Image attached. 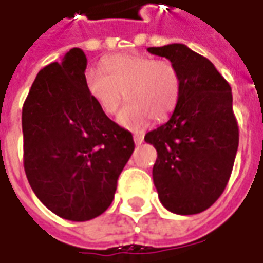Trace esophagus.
I'll return each instance as SVG.
<instances>
[{
	"label": "esophagus",
	"mask_w": 263,
	"mask_h": 263,
	"mask_svg": "<svg viewBox=\"0 0 263 263\" xmlns=\"http://www.w3.org/2000/svg\"><path fill=\"white\" fill-rule=\"evenodd\" d=\"M134 141H135V144L137 145H141L144 142V135L142 134H134Z\"/></svg>",
	"instance_id": "1"
}]
</instances>
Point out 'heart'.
I'll return each mask as SVG.
<instances>
[{
    "label": "heart",
    "mask_w": 263,
    "mask_h": 263,
    "mask_svg": "<svg viewBox=\"0 0 263 263\" xmlns=\"http://www.w3.org/2000/svg\"><path fill=\"white\" fill-rule=\"evenodd\" d=\"M102 69L89 68L85 87L93 102L105 115L118 111L125 97L129 101L118 115L128 129L144 128L149 118L165 121L175 111L181 98L182 80L170 60L149 55L115 54L102 62Z\"/></svg>",
    "instance_id": "obj_1"
}]
</instances>
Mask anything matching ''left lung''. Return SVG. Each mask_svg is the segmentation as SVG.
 Segmentation results:
<instances>
[{"label": "left lung", "instance_id": "left-lung-1", "mask_svg": "<svg viewBox=\"0 0 263 263\" xmlns=\"http://www.w3.org/2000/svg\"><path fill=\"white\" fill-rule=\"evenodd\" d=\"M181 74V98L166 124L145 135L158 158L152 178L159 201L178 215L208 209L227 186L239 144L232 89L208 58L183 44L151 47Z\"/></svg>", "mask_w": 263, "mask_h": 263}]
</instances>
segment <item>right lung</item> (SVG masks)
<instances>
[{
	"instance_id": "1",
	"label": "right lung",
	"mask_w": 263,
	"mask_h": 263,
	"mask_svg": "<svg viewBox=\"0 0 263 263\" xmlns=\"http://www.w3.org/2000/svg\"><path fill=\"white\" fill-rule=\"evenodd\" d=\"M87 57L72 48L36 75L23 106L24 170L36 198L64 219L104 214L135 144L85 87Z\"/></svg>"
}]
</instances>
